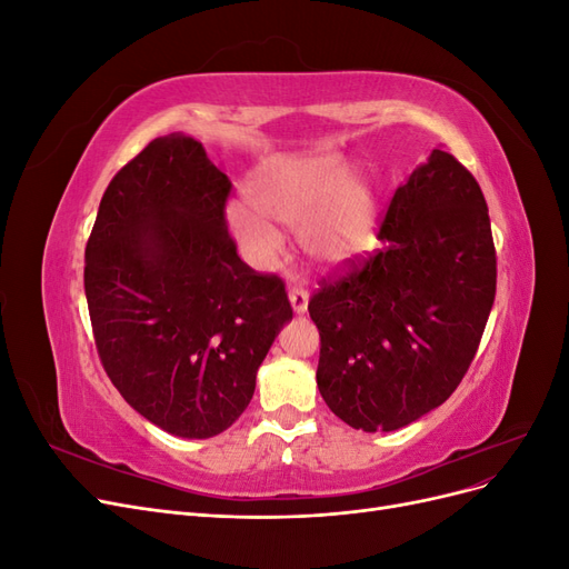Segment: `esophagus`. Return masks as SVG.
<instances>
[{
    "instance_id": "1",
    "label": "esophagus",
    "mask_w": 569,
    "mask_h": 569,
    "mask_svg": "<svg viewBox=\"0 0 569 569\" xmlns=\"http://www.w3.org/2000/svg\"><path fill=\"white\" fill-rule=\"evenodd\" d=\"M308 291L303 289V287H291L289 289V303H291V311L295 313H306V308H308Z\"/></svg>"
}]
</instances>
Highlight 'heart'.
I'll return each instance as SVG.
<instances>
[{
	"label": "heart",
	"instance_id": "b5f03b06",
	"mask_svg": "<svg viewBox=\"0 0 569 569\" xmlns=\"http://www.w3.org/2000/svg\"><path fill=\"white\" fill-rule=\"evenodd\" d=\"M252 206H232L228 228L251 263L270 266L282 249L280 230L301 228L303 251L325 268H349L366 258L380 232V201L368 178L332 149L263 163L244 187Z\"/></svg>",
	"mask_w": 569,
	"mask_h": 569
}]
</instances>
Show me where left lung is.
Returning a JSON list of instances; mask_svg holds the SVG:
<instances>
[{"label": "left lung", "instance_id": "obj_1", "mask_svg": "<svg viewBox=\"0 0 569 569\" xmlns=\"http://www.w3.org/2000/svg\"><path fill=\"white\" fill-rule=\"evenodd\" d=\"M382 247L308 301L320 332L318 389L337 418L393 432L441 406L477 353L496 297L485 194L435 149L393 192Z\"/></svg>", "mask_w": 569, "mask_h": 569}]
</instances>
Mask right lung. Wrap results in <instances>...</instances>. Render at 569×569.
Masks as SVG:
<instances>
[{
  "label": "right lung",
  "instance_id": "obj_1",
  "mask_svg": "<svg viewBox=\"0 0 569 569\" xmlns=\"http://www.w3.org/2000/svg\"><path fill=\"white\" fill-rule=\"evenodd\" d=\"M230 189L194 137H157L109 182L84 249L101 366L142 418L182 439L242 416L291 320L284 282L237 256Z\"/></svg>",
  "mask_w": 569,
  "mask_h": 569
}]
</instances>
